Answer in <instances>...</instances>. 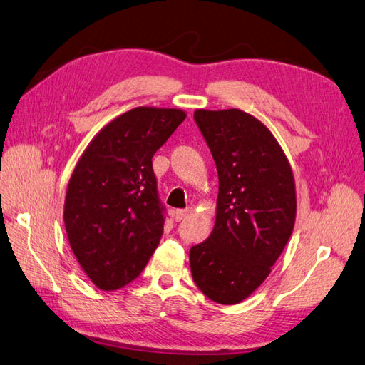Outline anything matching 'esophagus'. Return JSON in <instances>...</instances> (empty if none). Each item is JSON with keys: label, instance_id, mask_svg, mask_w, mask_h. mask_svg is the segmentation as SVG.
I'll return each mask as SVG.
<instances>
[{"label": "esophagus", "instance_id": "esophagus-1", "mask_svg": "<svg viewBox=\"0 0 365 365\" xmlns=\"http://www.w3.org/2000/svg\"><path fill=\"white\" fill-rule=\"evenodd\" d=\"M187 215H189V210H176V212H175V220L180 222V221H182V220L187 218Z\"/></svg>", "mask_w": 365, "mask_h": 365}]
</instances>
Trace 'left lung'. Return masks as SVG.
Listing matches in <instances>:
<instances>
[{
  "label": "left lung",
  "instance_id": "1",
  "mask_svg": "<svg viewBox=\"0 0 365 365\" xmlns=\"http://www.w3.org/2000/svg\"><path fill=\"white\" fill-rule=\"evenodd\" d=\"M193 120L212 152L220 192L213 232L190 249L192 277L209 299L238 304L269 277L293 232V173L255 116L238 109L196 110Z\"/></svg>",
  "mask_w": 365,
  "mask_h": 365
}]
</instances>
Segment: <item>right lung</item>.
Here are the masks:
<instances>
[{
  "label": "right lung",
  "mask_w": 365,
  "mask_h": 365,
  "mask_svg": "<svg viewBox=\"0 0 365 365\" xmlns=\"http://www.w3.org/2000/svg\"><path fill=\"white\" fill-rule=\"evenodd\" d=\"M185 120L178 109L136 107L98 133L67 187L64 224L78 262L101 290L140 277L165 221L152 158Z\"/></svg>",
  "instance_id": "obj_1"
}]
</instances>
